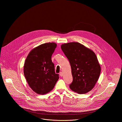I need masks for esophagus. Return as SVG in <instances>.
<instances>
[{"instance_id": "esophagus-1", "label": "esophagus", "mask_w": 122, "mask_h": 122, "mask_svg": "<svg viewBox=\"0 0 122 122\" xmlns=\"http://www.w3.org/2000/svg\"><path fill=\"white\" fill-rule=\"evenodd\" d=\"M60 76H63V73H62V72H61L60 73Z\"/></svg>"}]
</instances>
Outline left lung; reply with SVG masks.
<instances>
[{
  "mask_svg": "<svg viewBox=\"0 0 122 122\" xmlns=\"http://www.w3.org/2000/svg\"><path fill=\"white\" fill-rule=\"evenodd\" d=\"M61 48L71 68L73 81L70 89L79 94L89 92L95 86L101 71L96 54L78 42L62 44Z\"/></svg>",
  "mask_w": 122,
  "mask_h": 122,
  "instance_id": "8db88e82",
  "label": "left lung"
}]
</instances>
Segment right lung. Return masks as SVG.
<instances>
[{
  "label": "right lung",
  "mask_w": 122,
  "mask_h": 122,
  "mask_svg": "<svg viewBox=\"0 0 122 122\" xmlns=\"http://www.w3.org/2000/svg\"><path fill=\"white\" fill-rule=\"evenodd\" d=\"M57 44L47 43L33 49L27 56L24 65V75L30 87L36 93L45 94L54 87L59 79L51 60Z\"/></svg>",
  "instance_id": "obj_1"
}]
</instances>
